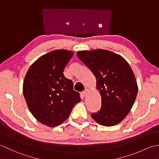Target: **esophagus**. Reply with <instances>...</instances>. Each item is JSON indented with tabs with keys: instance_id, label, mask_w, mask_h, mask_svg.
<instances>
[{
	"instance_id": "34e87169",
	"label": "esophagus",
	"mask_w": 159,
	"mask_h": 159,
	"mask_svg": "<svg viewBox=\"0 0 159 159\" xmlns=\"http://www.w3.org/2000/svg\"><path fill=\"white\" fill-rule=\"evenodd\" d=\"M89 93V89H85L84 91L82 93V95H83V97H86L87 95H88Z\"/></svg>"
}]
</instances>
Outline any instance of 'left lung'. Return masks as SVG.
Returning a JSON list of instances; mask_svg holds the SVG:
<instances>
[{"instance_id":"8db88e82","label":"left lung","mask_w":159,"mask_h":159,"mask_svg":"<svg viewBox=\"0 0 159 159\" xmlns=\"http://www.w3.org/2000/svg\"><path fill=\"white\" fill-rule=\"evenodd\" d=\"M77 56L96 77L101 95V109L92 113V118L104 126L119 124L130 111L138 92L130 66L120 55L108 50L80 51Z\"/></svg>"}]
</instances>
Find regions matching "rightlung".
I'll return each mask as SVG.
<instances>
[{
    "label": "right lung",
    "instance_id": "right-lung-1",
    "mask_svg": "<svg viewBox=\"0 0 159 159\" xmlns=\"http://www.w3.org/2000/svg\"><path fill=\"white\" fill-rule=\"evenodd\" d=\"M73 51L57 49L43 55L31 64L23 82V95L31 114L41 124L56 127L69 116L80 94L64 75Z\"/></svg>",
    "mask_w": 159,
    "mask_h": 159
}]
</instances>
